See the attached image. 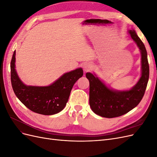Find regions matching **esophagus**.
Here are the masks:
<instances>
[{
    "label": "esophagus",
    "instance_id": "esophagus-1",
    "mask_svg": "<svg viewBox=\"0 0 157 157\" xmlns=\"http://www.w3.org/2000/svg\"><path fill=\"white\" fill-rule=\"evenodd\" d=\"M93 67L92 64L90 63H84L83 65V69L85 72H88V71H91Z\"/></svg>",
    "mask_w": 157,
    "mask_h": 157
}]
</instances>
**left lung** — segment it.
I'll return each mask as SVG.
<instances>
[{
	"label": "left lung",
	"mask_w": 157,
	"mask_h": 157,
	"mask_svg": "<svg viewBox=\"0 0 157 157\" xmlns=\"http://www.w3.org/2000/svg\"><path fill=\"white\" fill-rule=\"evenodd\" d=\"M129 33L141 54V77L134 88L128 91H114L92 73L86 74L90 82V106L95 113L103 117L114 118L124 115L138 105L144 96L149 77L147 50L134 30H130Z\"/></svg>",
	"instance_id": "8db88e82"
}]
</instances>
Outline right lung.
I'll list each match as a JSON object with an SVG mask.
<instances>
[{"label":"right lung","instance_id":"add662e5","mask_svg":"<svg viewBox=\"0 0 157 157\" xmlns=\"http://www.w3.org/2000/svg\"><path fill=\"white\" fill-rule=\"evenodd\" d=\"M15 55L14 51L10 63L11 83L20 101L31 111L41 115H52L62 111L73 85L83 75L82 69H77L64 74L48 86H27L22 83L16 72Z\"/></svg>","mask_w":157,"mask_h":157}]
</instances>
